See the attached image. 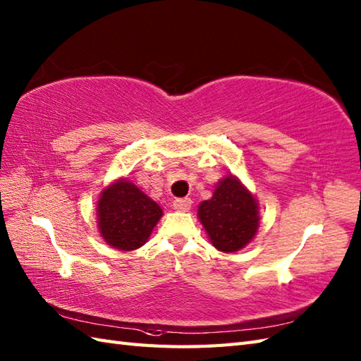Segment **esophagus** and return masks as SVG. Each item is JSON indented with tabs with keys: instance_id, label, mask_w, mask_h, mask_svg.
<instances>
[{
	"instance_id": "1",
	"label": "esophagus",
	"mask_w": 361,
	"mask_h": 361,
	"mask_svg": "<svg viewBox=\"0 0 361 361\" xmlns=\"http://www.w3.org/2000/svg\"><path fill=\"white\" fill-rule=\"evenodd\" d=\"M192 206V200L190 198H176L173 202V209L180 211V212H188Z\"/></svg>"
}]
</instances>
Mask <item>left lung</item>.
Listing matches in <instances>:
<instances>
[{
  "instance_id": "left-lung-1",
  "label": "left lung",
  "mask_w": 361,
  "mask_h": 361,
  "mask_svg": "<svg viewBox=\"0 0 361 361\" xmlns=\"http://www.w3.org/2000/svg\"><path fill=\"white\" fill-rule=\"evenodd\" d=\"M197 216L214 248L235 252L255 239L259 229V203L235 175L219 180L209 200L198 204Z\"/></svg>"
}]
</instances>
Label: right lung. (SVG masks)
<instances>
[{
    "label": "right lung",
    "instance_id": "add662e5",
    "mask_svg": "<svg viewBox=\"0 0 361 361\" xmlns=\"http://www.w3.org/2000/svg\"><path fill=\"white\" fill-rule=\"evenodd\" d=\"M96 216L99 233L109 247L133 251L149 240L163 209L135 183L121 176L99 195Z\"/></svg>",
    "mask_w": 361,
    "mask_h": 361
}]
</instances>
